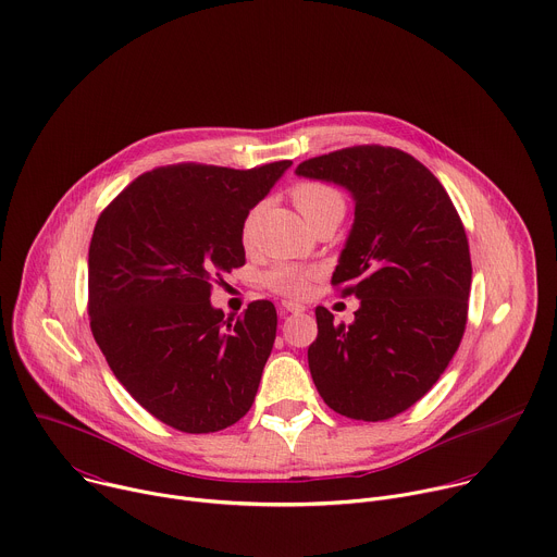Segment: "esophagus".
Returning a JSON list of instances; mask_svg holds the SVG:
<instances>
[{"mask_svg": "<svg viewBox=\"0 0 557 557\" xmlns=\"http://www.w3.org/2000/svg\"><path fill=\"white\" fill-rule=\"evenodd\" d=\"M282 310H284V312H293V314H299V312H304L306 308H304L301 304H295V301H284V304H282Z\"/></svg>", "mask_w": 557, "mask_h": 557, "instance_id": "esophagus-1", "label": "esophagus"}]
</instances>
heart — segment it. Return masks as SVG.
<instances>
[{"label": "heart", "instance_id": "1", "mask_svg": "<svg viewBox=\"0 0 557 557\" xmlns=\"http://www.w3.org/2000/svg\"><path fill=\"white\" fill-rule=\"evenodd\" d=\"M290 198L308 224H314V222H320L324 218H333V215L342 218L346 211L344 196L326 183H314V181L297 183L290 189ZM256 220H258V209H253L245 220V226H243L245 243H249V237L253 235ZM310 277H312V271H308V269H301L295 264H275L271 271H267L264 284L280 295L299 299L308 293Z\"/></svg>", "mask_w": 557, "mask_h": 557}]
</instances>
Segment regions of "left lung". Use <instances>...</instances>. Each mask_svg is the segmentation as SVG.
I'll list each match as a JSON object with an SVG mask.
<instances>
[{
  "instance_id": "obj_1",
  "label": "left lung",
  "mask_w": 557,
  "mask_h": 557,
  "mask_svg": "<svg viewBox=\"0 0 557 557\" xmlns=\"http://www.w3.org/2000/svg\"><path fill=\"white\" fill-rule=\"evenodd\" d=\"M295 172L355 198L333 286L361 306L350 326L314 308L312 381L342 417L392 419L432 389L460 346L471 288L465 226L438 178L396 147L355 145L308 158Z\"/></svg>"
}]
</instances>
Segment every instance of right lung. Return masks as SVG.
Returning <instances> with one entry per match:
<instances>
[{
    "instance_id": "obj_1",
    "label": "right lung",
    "mask_w": 557,
    "mask_h": 557,
    "mask_svg": "<svg viewBox=\"0 0 557 557\" xmlns=\"http://www.w3.org/2000/svg\"><path fill=\"white\" fill-rule=\"evenodd\" d=\"M290 165L158 168L97 220L88 253L92 335L123 387L174 430H224L256 401L275 306L256 299L226 320L209 297L222 273L245 264L249 209Z\"/></svg>"
}]
</instances>
